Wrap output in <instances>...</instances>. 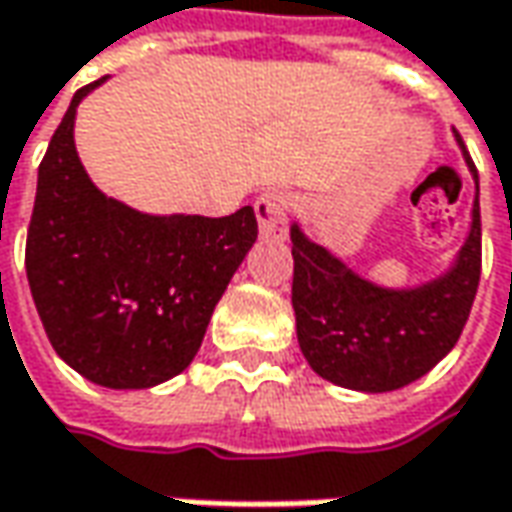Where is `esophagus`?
<instances>
[{"label": "esophagus", "instance_id": "1", "mask_svg": "<svg viewBox=\"0 0 512 512\" xmlns=\"http://www.w3.org/2000/svg\"><path fill=\"white\" fill-rule=\"evenodd\" d=\"M287 208L290 200L284 191H264L256 200V219H259V233L264 239H287Z\"/></svg>", "mask_w": 512, "mask_h": 512}]
</instances>
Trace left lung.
Returning <instances> with one entry per match:
<instances>
[{
  "label": "left lung",
  "mask_w": 512,
  "mask_h": 512,
  "mask_svg": "<svg viewBox=\"0 0 512 512\" xmlns=\"http://www.w3.org/2000/svg\"><path fill=\"white\" fill-rule=\"evenodd\" d=\"M456 143L471 168L476 197L468 239L437 279L408 290L372 284L293 222L298 346L312 372L329 383L369 394L394 392L431 372L459 341L482 273V222L479 177L459 135Z\"/></svg>",
  "instance_id": "obj_1"
}]
</instances>
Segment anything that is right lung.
I'll return each mask as SVG.
<instances>
[{"label":"right lung","mask_w":512,"mask_h":512,"mask_svg":"<svg viewBox=\"0 0 512 512\" xmlns=\"http://www.w3.org/2000/svg\"><path fill=\"white\" fill-rule=\"evenodd\" d=\"M72 95L39 166L24 267L44 332L78 375L152 389L200 349L216 301L256 242V214H140L101 194L75 152Z\"/></svg>","instance_id":"add662e5"}]
</instances>
